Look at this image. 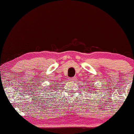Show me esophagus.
I'll return each mask as SVG.
<instances>
[{"instance_id":"1","label":"esophagus","mask_w":134,"mask_h":134,"mask_svg":"<svg viewBox=\"0 0 134 134\" xmlns=\"http://www.w3.org/2000/svg\"><path fill=\"white\" fill-rule=\"evenodd\" d=\"M71 80L72 81H76V77H73V78H71Z\"/></svg>"}]
</instances>
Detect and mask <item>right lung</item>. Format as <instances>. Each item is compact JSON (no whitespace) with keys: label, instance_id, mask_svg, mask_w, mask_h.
<instances>
[{"label":"right lung","instance_id":"right-lung-1","mask_svg":"<svg viewBox=\"0 0 134 134\" xmlns=\"http://www.w3.org/2000/svg\"><path fill=\"white\" fill-rule=\"evenodd\" d=\"M57 85H58V84H57ZM55 87H53V88H55ZM56 88H54V91H56ZM53 89H54V88H53Z\"/></svg>","mask_w":134,"mask_h":134}]
</instances>
